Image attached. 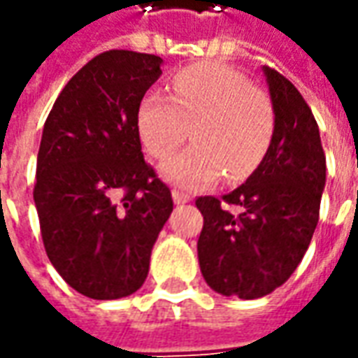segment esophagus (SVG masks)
<instances>
[{
    "instance_id": "esophagus-1",
    "label": "esophagus",
    "mask_w": 358,
    "mask_h": 358,
    "mask_svg": "<svg viewBox=\"0 0 358 358\" xmlns=\"http://www.w3.org/2000/svg\"><path fill=\"white\" fill-rule=\"evenodd\" d=\"M171 196H173L175 204H187L189 201H191V196H189V194L179 193V191H173V193H171Z\"/></svg>"
}]
</instances>
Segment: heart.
<instances>
[{
	"label": "heart",
	"instance_id": "heart-1",
	"mask_svg": "<svg viewBox=\"0 0 358 358\" xmlns=\"http://www.w3.org/2000/svg\"><path fill=\"white\" fill-rule=\"evenodd\" d=\"M140 140L154 157L181 146L193 127L194 146L159 165L165 181L185 191L251 173L267 154L275 113L271 101L241 73L222 64H199L173 78V97L152 91L138 105Z\"/></svg>",
	"mask_w": 358,
	"mask_h": 358
}]
</instances>
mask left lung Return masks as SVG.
Returning <instances> with one entry per match:
<instances>
[{"instance_id": "8db88e82", "label": "left lung", "mask_w": 358, "mask_h": 358, "mask_svg": "<svg viewBox=\"0 0 358 358\" xmlns=\"http://www.w3.org/2000/svg\"><path fill=\"white\" fill-rule=\"evenodd\" d=\"M275 132L267 154L231 193L196 199L204 218L196 243L206 285L222 296H267L296 271L312 241L325 187L320 128L300 91L263 66ZM222 202L240 206L234 217Z\"/></svg>"}]
</instances>
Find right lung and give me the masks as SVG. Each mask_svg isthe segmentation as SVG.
Returning a JSON list of instances; mask_svg holds the SVG:
<instances>
[{
	"label": "right lung",
	"mask_w": 358,
	"mask_h": 358,
	"mask_svg": "<svg viewBox=\"0 0 358 358\" xmlns=\"http://www.w3.org/2000/svg\"><path fill=\"white\" fill-rule=\"evenodd\" d=\"M162 64L154 54L103 52L68 81L44 122L33 193L44 250L60 277L93 300L144 285L173 210L136 127Z\"/></svg>",
	"instance_id": "1"
}]
</instances>
